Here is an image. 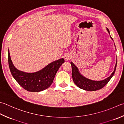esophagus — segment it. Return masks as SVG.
<instances>
[{
	"label": "esophagus",
	"instance_id": "1",
	"mask_svg": "<svg viewBox=\"0 0 124 124\" xmlns=\"http://www.w3.org/2000/svg\"><path fill=\"white\" fill-rule=\"evenodd\" d=\"M64 59H65V60H66V61L69 60L70 59V55H69V54H67V55H65V56H64Z\"/></svg>",
	"mask_w": 124,
	"mask_h": 124
}]
</instances>
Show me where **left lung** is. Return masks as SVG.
I'll list each match as a JSON object with an SVG mask.
<instances>
[{"instance_id": "1", "label": "left lung", "mask_w": 124, "mask_h": 124, "mask_svg": "<svg viewBox=\"0 0 124 124\" xmlns=\"http://www.w3.org/2000/svg\"><path fill=\"white\" fill-rule=\"evenodd\" d=\"M108 32L110 33L108 29L107 28ZM111 38H112L110 36ZM113 40V39H112ZM70 64L71 65L72 68V77L73 79L74 82L78 88L82 89L85 90L89 91H96L98 90L102 89L103 87L107 84V83L109 82V81L112 78V76L115 74V72L116 69V67H117V63L116 64L115 70L111 75L110 77H108L107 78L103 80V81H92L89 79H88L82 76V75L80 74L78 71V68L72 62H70Z\"/></svg>"}]
</instances>
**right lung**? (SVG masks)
<instances>
[{"instance_id":"1","label":"right lung","mask_w":124,"mask_h":124,"mask_svg":"<svg viewBox=\"0 0 124 124\" xmlns=\"http://www.w3.org/2000/svg\"><path fill=\"white\" fill-rule=\"evenodd\" d=\"M8 61L12 75L21 86L28 91L39 92L51 85L57 70L64 62V60L61 59L55 61L34 73H27L16 69L12 62L9 50Z\"/></svg>"}]
</instances>
